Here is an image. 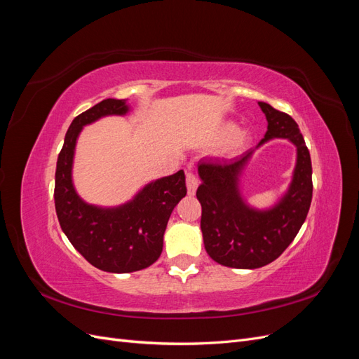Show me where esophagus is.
Here are the masks:
<instances>
[{
    "instance_id": "obj_1",
    "label": "esophagus",
    "mask_w": 359,
    "mask_h": 359,
    "mask_svg": "<svg viewBox=\"0 0 359 359\" xmlns=\"http://www.w3.org/2000/svg\"><path fill=\"white\" fill-rule=\"evenodd\" d=\"M186 184H187V191H189V194H191V196H193V194L196 193L198 186H199V178H198L196 173L187 172V175H186Z\"/></svg>"
}]
</instances>
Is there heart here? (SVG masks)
<instances>
[{
  "mask_svg": "<svg viewBox=\"0 0 359 359\" xmlns=\"http://www.w3.org/2000/svg\"><path fill=\"white\" fill-rule=\"evenodd\" d=\"M233 132H235V126H233V124L224 126V128H223V133H224V135H231V133H233ZM248 139H250V136H248L247 132L236 133V135L231 139L229 148H231L232 151H240V149H243V148L247 145Z\"/></svg>",
  "mask_w": 359,
  "mask_h": 359,
  "instance_id": "b5f03b06",
  "label": "heart"
}]
</instances>
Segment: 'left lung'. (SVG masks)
Returning a JSON list of instances; mask_svg holds the SVG:
<instances>
[{
	"label": "left lung",
	"mask_w": 359,
	"mask_h": 359,
	"mask_svg": "<svg viewBox=\"0 0 359 359\" xmlns=\"http://www.w3.org/2000/svg\"><path fill=\"white\" fill-rule=\"evenodd\" d=\"M268 130L256 148L229 161H201V229L206 253L217 264L255 269L276 260L295 240L313 196L311 160L298 124L290 115L259 102ZM283 137L297 147V165L285 196L273 209L248 207L239 193V175L254 151L268 140Z\"/></svg>",
	"instance_id": "obj_1"
}]
</instances>
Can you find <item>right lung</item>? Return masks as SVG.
<instances>
[{"mask_svg":"<svg viewBox=\"0 0 359 359\" xmlns=\"http://www.w3.org/2000/svg\"><path fill=\"white\" fill-rule=\"evenodd\" d=\"M126 100L106 99L76 116L64 139L55 172V210L62 232L88 262L106 273L126 274L148 268L160 257L169 217L187 194L184 170L163 177L115 208L86 203L76 193L72 168L82 127L102 116L126 115Z\"/></svg>","mask_w":359,"mask_h":359,"instance_id":"1","label":"right lung"}]
</instances>
